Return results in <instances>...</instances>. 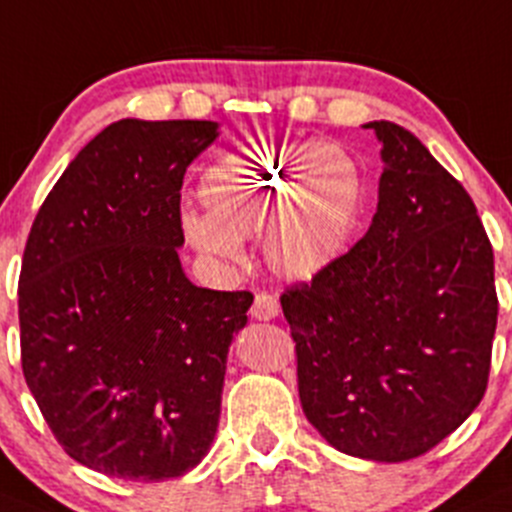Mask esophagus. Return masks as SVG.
<instances>
[{
	"mask_svg": "<svg viewBox=\"0 0 512 512\" xmlns=\"http://www.w3.org/2000/svg\"><path fill=\"white\" fill-rule=\"evenodd\" d=\"M252 316L260 321H270L279 314V297L274 292H257L255 301H252Z\"/></svg>",
	"mask_w": 512,
	"mask_h": 512,
	"instance_id": "1",
	"label": "esophagus"
}]
</instances>
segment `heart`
Instances as JSON below:
<instances>
[{"label":"heart","mask_w":512,"mask_h":512,"mask_svg":"<svg viewBox=\"0 0 512 512\" xmlns=\"http://www.w3.org/2000/svg\"><path fill=\"white\" fill-rule=\"evenodd\" d=\"M198 198L208 215L181 218L201 252L240 257V242L262 233L277 274L314 279L346 252L363 211L358 161L338 144H250L223 154L203 171Z\"/></svg>","instance_id":"obj_1"}]
</instances>
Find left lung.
I'll return each mask as SVG.
<instances>
[{"instance_id":"left-lung-1","label":"left lung","mask_w":512,"mask_h":512,"mask_svg":"<svg viewBox=\"0 0 512 512\" xmlns=\"http://www.w3.org/2000/svg\"><path fill=\"white\" fill-rule=\"evenodd\" d=\"M368 233L284 289L299 400L333 449L370 461L427 454L476 410L498 324L493 247L466 188L395 122Z\"/></svg>"}]
</instances>
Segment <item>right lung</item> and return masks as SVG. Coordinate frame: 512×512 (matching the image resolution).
<instances>
[{
	"label": "right lung",
	"instance_id": "right-lung-1",
	"mask_svg": "<svg viewBox=\"0 0 512 512\" xmlns=\"http://www.w3.org/2000/svg\"><path fill=\"white\" fill-rule=\"evenodd\" d=\"M218 122L120 120L78 152L31 225L21 368L71 459L125 481L184 476L211 449L250 292L181 270L186 166Z\"/></svg>",
	"mask_w": 512,
	"mask_h": 512
}]
</instances>
